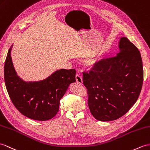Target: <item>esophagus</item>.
<instances>
[{
    "mask_svg": "<svg viewBox=\"0 0 150 150\" xmlns=\"http://www.w3.org/2000/svg\"><path fill=\"white\" fill-rule=\"evenodd\" d=\"M76 81L78 82V83H79V84H82L83 83L82 77L79 74H77L76 75Z\"/></svg>",
    "mask_w": 150,
    "mask_h": 150,
    "instance_id": "1",
    "label": "esophagus"
}]
</instances>
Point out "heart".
Returning <instances> with one entry per match:
<instances>
[{
    "label": "heart",
    "instance_id": "1",
    "mask_svg": "<svg viewBox=\"0 0 150 150\" xmlns=\"http://www.w3.org/2000/svg\"><path fill=\"white\" fill-rule=\"evenodd\" d=\"M96 62H97V60L96 59V58H90V59H88V60H87L85 62V64L88 67L92 68L95 65H96Z\"/></svg>",
    "mask_w": 150,
    "mask_h": 150
}]
</instances>
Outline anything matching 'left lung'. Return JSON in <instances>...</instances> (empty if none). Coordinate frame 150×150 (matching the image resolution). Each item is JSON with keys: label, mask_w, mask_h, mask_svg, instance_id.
<instances>
[{"label": "left lung", "mask_w": 150, "mask_h": 150, "mask_svg": "<svg viewBox=\"0 0 150 150\" xmlns=\"http://www.w3.org/2000/svg\"><path fill=\"white\" fill-rule=\"evenodd\" d=\"M120 52L102 59L89 72H83L88 94V105L93 117L102 122L115 120L136 103L143 82L139 51L127 38L119 41Z\"/></svg>", "instance_id": "left-lung-1"}]
</instances>
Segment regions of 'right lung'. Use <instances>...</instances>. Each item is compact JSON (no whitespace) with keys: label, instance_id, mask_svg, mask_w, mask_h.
<instances>
[{"label":"right lung","instance_id":"add662e5","mask_svg":"<svg viewBox=\"0 0 150 150\" xmlns=\"http://www.w3.org/2000/svg\"><path fill=\"white\" fill-rule=\"evenodd\" d=\"M10 47L4 64V81L9 97L23 115L39 121L55 116L60 100L71 83L76 82V70L62 69L45 79L24 81L16 74L13 64Z\"/></svg>","mask_w":150,"mask_h":150}]
</instances>
